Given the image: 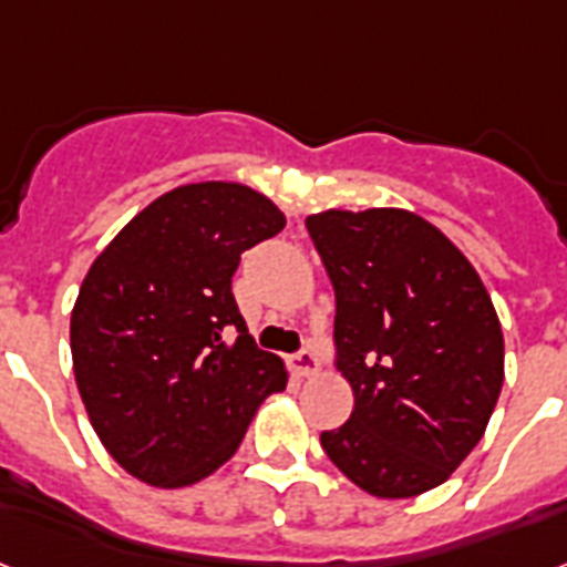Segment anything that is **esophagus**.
I'll use <instances>...</instances> for the list:
<instances>
[{"mask_svg":"<svg viewBox=\"0 0 567 567\" xmlns=\"http://www.w3.org/2000/svg\"><path fill=\"white\" fill-rule=\"evenodd\" d=\"M289 368L295 371V377H312L321 368V359H318V353L312 348H303L289 359Z\"/></svg>","mask_w":567,"mask_h":567,"instance_id":"obj_1","label":"esophagus"}]
</instances>
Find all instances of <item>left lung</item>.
<instances>
[{"label": "left lung", "instance_id": "obj_1", "mask_svg": "<svg viewBox=\"0 0 567 567\" xmlns=\"http://www.w3.org/2000/svg\"><path fill=\"white\" fill-rule=\"evenodd\" d=\"M307 231L336 289V368L357 396L321 446L377 498L434 489L478 446L502 394L489 292L455 243L411 210H324Z\"/></svg>", "mask_w": 567, "mask_h": 567}]
</instances>
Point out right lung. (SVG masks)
<instances>
[{"label": "right lung", "instance_id": "right-lung-1", "mask_svg": "<svg viewBox=\"0 0 567 567\" xmlns=\"http://www.w3.org/2000/svg\"><path fill=\"white\" fill-rule=\"evenodd\" d=\"M284 226L264 194L196 182L135 214L89 269L72 310L74 379L106 452L144 484L208 478L287 388L231 292L243 251Z\"/></svg>", "mask_w": 567, "mask_h": 567}]
</instances>
